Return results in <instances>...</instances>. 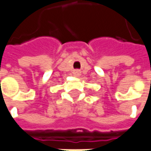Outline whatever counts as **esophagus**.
I'll return each mask as SVG.
<instances>
[{
    "label": "esophagus",
    "instance_id": "obj_1",
    "mask_svg": "<svg viewBox=\"0 0 151 151\" xmlns=\"http://www.w3.org/2000/svg\"><path fill=\"white\" fill-rule=\"evenodd\" d=\"M73 74H74L75 76H77V77H78V76H79L80 74H81V71H80L79 69H74V70H73Z\"/></svg>",
    "mask_w": 151,
    "mask_h": 151
}]
</instances>
